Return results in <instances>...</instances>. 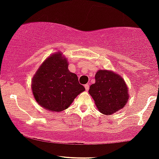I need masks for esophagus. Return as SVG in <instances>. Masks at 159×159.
Masks as SVG:
<instances>
[{
	"instance_id": "obj_1",
	"label": "esophagus",
	"mask_w": 159,
	"mask_h": 159,
	"mask_svg": "<svg viewBox=\"0 0 159 159\" xmlns=\"http://www.w3.org/2000/svg\"><path fill=\"white\" fill-rule=\"evenodd\" d=\"M85 90L88 91L89 89V84H85Z\"/></svg>"
}]
</instances>
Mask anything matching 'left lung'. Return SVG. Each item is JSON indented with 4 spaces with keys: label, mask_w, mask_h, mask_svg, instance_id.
Masks as SVG:
<instances>
[{
    "label": "left lung",
    "mask_w": 159,
    "mask_h": 159,
    "mask_svg": "<svg viewBox=\"0 0 159 159\" xmlns=\"http://www.w3.org/2000/svg\"><path fill=\"white\" fill-rule=\"evenodd\" d=\"M89 92L104 115H111L122 109L129 98L127 85L122 76L106 70L96 73L95 83L91 85Z\"/></svg>",
    "instance_id": "8db88e82"
}]
</instances>
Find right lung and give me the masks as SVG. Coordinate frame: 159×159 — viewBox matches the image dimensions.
<instances>
[{"mask_svg": "<svg viewBox=\"0 0 159 159\" xmlns=\"http://www.w3.org/2000/svg\"><path fill=\"white\" fill-rule=\"evenodd\" d=\"M34 97L42 107L53 112L65 110L78 94L85 89L78 77L68 70L61 52L48 57L40 65L31 82Z\"/></svg>", "mask_w": 159, "mask_h": 159, "instance_id": "1", "label": "right lung"}]
</instances>
